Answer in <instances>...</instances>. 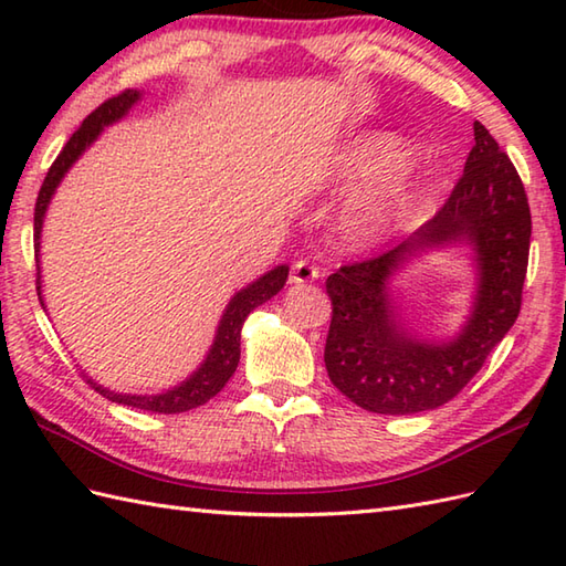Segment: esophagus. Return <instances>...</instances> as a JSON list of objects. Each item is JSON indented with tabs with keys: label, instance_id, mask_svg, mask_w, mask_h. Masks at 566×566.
Segmentation results:
<instances>
[{
	"label": "esophagus",
	"instance_id": "1",
	"mask_svg": "<svg viewBox=\"0 0 566 566\" xmlns=\"http://www.w3.org/2000/svg\"><path fill=\"white\" fill-rule=\"evenodd\" d=\"M318 280V270L306 260H298L292 268V282L294 284H308Z\"/></svg>",
	"mask_w": 566,
	"mask_h": 566
}]
</instances>
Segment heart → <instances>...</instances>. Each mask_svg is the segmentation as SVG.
<instances>
[{
    "mask_svg": "<svg viewBox=\"0 0 566 566\" xmlns=\"http://www.w3.org/2000/svg\"><path fill=\"white\" fill-rule=\"evenodd\" d=\"M408 143L387 130L353 136L326 165L331 185L380 182L359 195L343 216V233L357 248H371L413 226L420 209V182L406 170Z\"/></svg>",
    "mask_w": 566,
    "mask_h": 566,
    "instance_id": "1",
    "label": "heart"
}]
</instances>
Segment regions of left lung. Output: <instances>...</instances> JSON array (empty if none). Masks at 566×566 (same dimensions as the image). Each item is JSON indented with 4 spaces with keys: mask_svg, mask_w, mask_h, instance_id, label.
Segmentation results:
<instances>
[{
    "mask_svg": "<svg viewBox=\"0 0 566 566\" xmlns=\"http://www.w3.org/2000/svg\"><path fill=\"white\" fill-rule=\"evenodd\" d=\"M531 231L518 172L474 122V148L444 207L401 245L328 276L333 321L323 357L333 387L365 411L387 416L454 399L521 314ZM452 247L470 250L473 306L450 339H426L402 318L395 280L413 261Z\"/></svg>",
    "mask_w": 566,
    "mask_h": 566,
    "instance_id": "1",
    "label": "left lung"
}]
</instances>
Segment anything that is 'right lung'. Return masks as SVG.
Returning <instances> with one entry per match:
<instances>
[{
	"label": "right lung",
	"instance_id": "1",
	"mask_svg": "<svg viewBox=\"0 0 566 566\" xmlns=\"http://www.w3.org/2000/svg\"><path fill=\"white\" fill-rule=\"evenodd\" d=\"M143 99L140 90H126L118 97H112L109 102H104L99 109H94L87 118H84L82 126L72 134V138L65 143L63 153L57 155V160L51 165L48 170L43 187L39 191V201H35V213H33V248H35V268H39V274H35V290H39L41 306L45 308L43 302V280H41V238H43V221L48 207L55 197V191L63 182L65 175L72 170L84 153L92 148V143L102 136L104 128H109L114 124L122 122V118L128 116V112ZM286 276H290V264H276L270 272H264L258 276L255 282H250L243 290H238L231 302L226 304L219 326H216L213 333V343L207 350V357L201 359V365L191 371V375L175 384V387L165 389L160 394H122L114 389H106L102 384L87 377L92 384V389H97L106 399L114 403H124V406H134L143 408V411H153V413H185L197 408L201 403H207L219 394L226 381L233 377V371L240 363V331H243V323L250 316V311H255L264 302H270L272 296L282 292V286L286 284Z\"/></svg>",
	"mask_w": 566,
	"mask_h": 566
}]
</instances>
